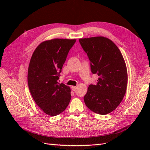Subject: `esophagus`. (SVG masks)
<instances>
[{
	"instance_id": "1",
	"label": "esophagus",
	"mask_w": 150,
	"mask_h": 150,
	"mask_svg": "<svg viewBox=\"0 0 150 150\" xmlns=\"http://www.w3.org/2000/svg\"><path fill=\"white\" fill-rule=\"evenodd\" d=\"M76 89H77V87H76V86H71V90L73 91H75Z\"/></svg>"
}]
</instances>
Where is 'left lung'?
<instances>
[{
  "mask_svg": "<svg viewBox=\"0 0 150 150\" xmlns=\"http://www.w3.org/2000/svg\"><path fill=\"white\" fill-rule=\"evenodd\" d=\"M91 62V69L98 76L97 84H90L84 97L91 111L100 115L111 113L122 102L128 84L125 60L112 40L98 36L79 39Z\"/></svg>",
  "mask_w": 150,
  "mask_h": 150,
  "instance_id": "left-lung-1",
  "label": "left lung"
}]
</instances>
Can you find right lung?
<instances>
[{"label":"right lung","instance_id":"add662e5","mask_svg":"<svg viewBox=\"0 0 150 150\" xmlns=\"http://www.w3.org/2000/svg\"><path fill=\"white\" fill-rule=\"evenodd\" d=\"M76 39H53L38 46L30 59L28 83L34 101L44 113L55 116L66 110L71 90L59 83V73Z\"/></svg>","mask_w":150,"mask_h":150}]
</instances>
